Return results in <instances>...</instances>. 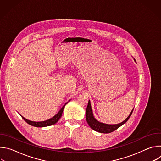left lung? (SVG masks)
<instances>
[{"instance_id": "8db88e82", "label": "left lung", "mask_w": 161, "mask_h": 161, "mask_svg": "<svg viewBox=\"0 0 161 161\" xmlns=\"http://www.w3.org/2000/svg\"><path fill=\"white\" fill-rule=\"evenodd\" d=\"M134 61L136 62L135 60ZM133 109L131 111L130 113L129 114V115L127 117V118L125 120H124L122 122L118 124H112V125L106 124L100 122L95 119L93 114L92 109V107H91L90 101L89 100L87 107H86V120L88 125L93 130L101 133H105V134L110 133L111 132H113L114 130H117L118 128H119L120 126L124 124L129 120V119L131 116Z\"/></svg>"}]
</instances>
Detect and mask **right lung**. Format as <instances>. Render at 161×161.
I'll use <instances>...</instances> for the list:
<instances>
[{
  "instance_id": "obj_1",
  "label": "right lung",
  "mask_w": 161,
  "mask_h": 161,
  "mask_svg": "<svg viewBox=\"0 0 161 161\" xmlns=\"http://www.w3.org/2000/svg\"><path fill=\"white\" fill-rule=\"evenodd\" d=\"M70 101V100L69 101ZM68 103V102H67ZM67 103H66L63 106L62 108L60 109V111L55 114L54 117H53L52 118L47 120H45V121H42V122H34V121H31L29 120L26 119L25 118H24L23 116H21V117H22V119H24L27 124H29V125H32V126H34V127H47V126H50V125H52L55 124H56L59 119H60L61 116H62V112L64 111V108L65 107V106L67 104Z\"/></svg>"
}]
</instances>
